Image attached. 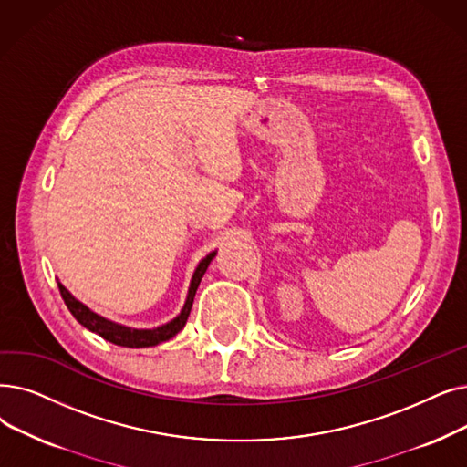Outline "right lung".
I'll return each mask as SVG.
<instances>
[{
    "label": "right lung",
    "mask_w": 467,
    "mask_h": 467,
    "mask_svg": "<svg viewBox=\"0 0 467 467\" xmlns=\"http://www.w3.org/2000/svg\"><path fill=\"white\" fill-rule=\"evenodd\" d=\"M215 254H217V250L210 252L196 265V269L192 273V278H191V284H189L185 306H183V309H181V313L175 318H171L170 322L161 324V327H156V328H131V327H126V324L114 322V320H110L103 315L91 311L88 306H84L82 301L76 299L60 282H58V290H60V296H63V299L67 303L68 311L89 332H95L97 336H100L110 343H116V346H121V348H133V349L152 348V346H158V343H161V341L171 339L175 334H179L181 330L185 328L187 318H189L191 309H192V301H194V296H196V290H198V284H200L202 276H204V273L212 263V259L215 257Z\"/></svg>",
    "instance_id": "obj_1"
}]
</instances>
